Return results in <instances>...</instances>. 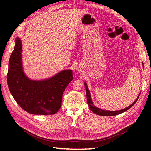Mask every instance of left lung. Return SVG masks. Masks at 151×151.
<instances>
[{
	"mask_svg": "<svg viewBox=\"0 0 151 151\" xmlns=\"http://www.w3.org/2000/svg\"><path fill=\"white\" fill-rule=\"evenodd\" d=\"M143 65V63H142ZM84 86L86 88V96H87V102H88V104L89 105V107L90 108V109L91 110V111H93L94 113L98 115H100V116H115L116 115H118V114H120L122 113L125 112L126 111H127L128 109H130L132 106H134V104L137 102V101L139 96L140 93H139V96L137 98V99H135V101L131 104L129 106L127 107L126 108H124L123 109H120V110H118V111H109V110H104V109H102L99 108H98L95 106L94 104V103H93L92 99H91V94H90V91L88 89V86L87 85L86 83H84Z\"/></svg>",
	"mask_w": 151,
	"mask_h": 151,
	"instance_id": "8db88e82",
	"label": "left lung"
}]
</instances>
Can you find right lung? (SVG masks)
Wrapping results in <instances>:
<instances>
[{"label": "right lung", "instance_id": "1", "mask_svg": "<svg viewBox=\"0 0 151 151\" xmlns=\"http://www.w3.org/2000/svg\"><path fill=\"white\" fill-rule=\"evenodd\" d=\"M21 53L22 42L17 37L7 76L12 96L24 110L31 114L53 115L60 108L63 91L72 80V70H62L47 79L32 80L23 70Z\"/></svg>", "mask_w": 151, "mask_h": 151}]
</instances>
